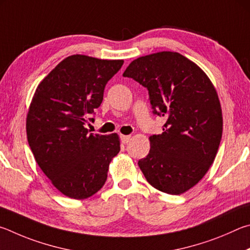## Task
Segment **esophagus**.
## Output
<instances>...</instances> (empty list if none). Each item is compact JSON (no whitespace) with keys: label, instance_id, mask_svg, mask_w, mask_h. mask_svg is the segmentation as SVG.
<instances>
[{"label":"esophagus","instance_id":"esophagus-1","mask_svg":"<svg viewBox=\"0 0 250 250\" xmlns=\"http://www.w3.org/2000/svg\"><path fill=\"white\" fill-rule=\"evenodd\" d=\"M121 141L123 144H128L130 141V136H128V135H122Z\"/></svg>","mask_w":250,"mask_h":250}]
</instances>
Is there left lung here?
Listing matches in <instances>:
<instances>
[{
    "label": "left lung",
    "instance_id": "1",
    "mask_svg": "<svg viewBox=\"0 0 250 250\" xmlns=\"http://www.w3.org/2000/svg\"><path fill=\"white\" fill-rule=\"evenodd\" d=\"M123 77L146 87L152 113L166 120L163 133L149 137V154L138 161L139 168L157 190L185 193L205 176L220 146L216 90L202 69L172 51L135 59Z\"/></svg>",
    "mask_w": 250,
    "mask_h": 250
}]
</instances>
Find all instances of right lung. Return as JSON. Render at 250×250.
Here are the masks:
<instances>
[{
	"label": "right lung",
	"instance_id": "add662e5",
	"mask_svg": "<svg viewBox=\"0 0 250 250\" xmlns=\"http://www.w3.org/2000/svg\"><path fill=\"white\" fill-rule=\"evenodd\" d=\"M123 63L69 56L39 83L30 103L26 120L30 149L52 185L71 199L96 193L121 150L117 134H92L85 125L94 121L105 85Z\"/></svg>",
	"mask_w": 250,
	"mask_h": 250
}]
</instances>
